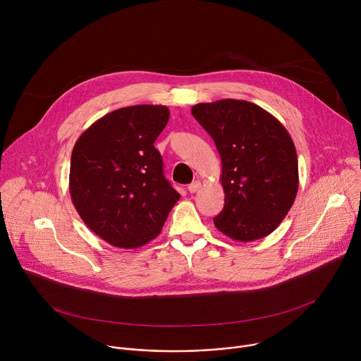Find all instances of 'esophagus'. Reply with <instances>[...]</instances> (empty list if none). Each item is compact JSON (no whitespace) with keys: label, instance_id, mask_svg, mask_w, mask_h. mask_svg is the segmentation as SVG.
Segmentation results:
<instances>
[{"label":"esophagus","instance_id":"1","mask_svg":"<svg viewBox=\"0 0 361 361\" xmlns=\"http://www.w3.org/2000/svg\"><path fill=\"white\" fill-rule=\"evenodd\" d=\"M200 187H201L200 181H192L191 184H188V191H190L191 194H194V192H197V191L200 190Z\"/></svg>","mask_w":361,"mask_h":361}]
</instances>
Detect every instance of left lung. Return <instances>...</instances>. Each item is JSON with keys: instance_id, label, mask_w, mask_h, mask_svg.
<instances>
[{"instance_id": "left-lung-1", "label": "left lung", "mask_w": 361, "mask_h": 361, "mask_svg": "<svg viewBox=\"0 0 361 361\" xmlns=\"http://www.w3.org/2000/svg\"><path fill=\"white\" fill-rule=\"evenodd\" d=\"M191 114L216 142L221 157L224 209L214 226L235 241L273 233L298 190V161L284 126L244 99L200 102Z\"/></svg>"}]
</instances>
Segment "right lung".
Masks as SVG:
<instances>
[{
	"label": "right lung",
	"mask_w": 361,
	"mask_h": 361,
	"mask_svg": "<svg viewBox=\"0 0 361 361\" xmlns=\"http://www.w3.org/2000/svg\"><path fill=\"white\" fill-rule=\"evenodd\" d=\"M169 118L164 106L118 109L90 126L73 148L74 207L114 247L137 248L156 238L180 200L154 147Z\"/></svg>",
	"instance_id": "1"
}]
</instances>
